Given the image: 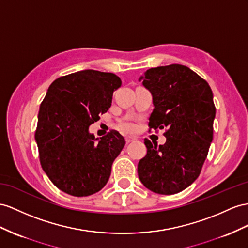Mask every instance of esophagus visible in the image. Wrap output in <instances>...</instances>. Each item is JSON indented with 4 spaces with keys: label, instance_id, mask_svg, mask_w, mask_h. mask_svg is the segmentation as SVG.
<instances>
[{
    "label": "esophagus",
    "instance_id": "obj_1",
    "mask_svg": "<svg viewBox=\"0 0 248 248\" xmlns=\"http://www.w3.org/2000/svg\"><path fill=\"white\" fill-rule=\"evenodd\" d=\"M134 140H135L134 137H130V136H126V137H125V142H126V143H130V142L134 141Z\"/></svg>",
    "mask_w": 248,
    "mask_h": 248
}]
</instances>
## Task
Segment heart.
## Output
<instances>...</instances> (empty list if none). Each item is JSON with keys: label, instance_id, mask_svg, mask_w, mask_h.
I'll use <instances>...</instances> for the list:
<instances>
[{"label": "heart", "instance_id": "heart-1", "mask_svg": "<svg viewBox=\"0 0 248 248\" xmlns=\"http://www.w3.org/2000/svg\"><path fill=\"white\" fill-rule=\"evenodd\" d=\"M119 128L124 132H132L135 129V125L133 124L131 122H128V120H124V122L119 124Z\"/></svg>", "mask_w": 248, "mask_h": 248}]
</instances>
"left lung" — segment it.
I'll list each match as a JSON object with an SVG mask.
<instances>
[{
  "mask_svg": "<svg viewBox=\"0 0 248 248\" xmlns=\"http://www.w3.org/2000/svg\"><path fill=\"white\" fill-rule=\"evenodd\" d=\"M138 80L153 98L150 129H167L164 144L144 140L148 151L138 162V177L154 193H179L198 178L213 141L212 89L193 70L178 63L151 68Z\"/></svg>",
  "mask_w": 248,
  "mask_h": 248,
  "instance_id": "obj_1",
  "label": "left lung"
}]
</instances>
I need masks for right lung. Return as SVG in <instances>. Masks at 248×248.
Here are the masks:
<instances>
[{"label": "right lung", "instance_id": "right-lung-1", "mask_svg": "<svg viewBox=\"0 0 248 248\" xmlns=\"http://www.w3.org/2000/svg\"><path fill=\"white\" fill-rule=\"evenodd\" d=\"M120 86L116 74L81 70L55 79L48 88L35 141L44 172L63 193L90 196L109 180L124 138L117 131L96 138L89 126L109 110L113 92Z\"/></svg>", "mask_w": 248, "mask_h": 248}]
</instances>
